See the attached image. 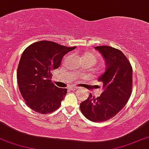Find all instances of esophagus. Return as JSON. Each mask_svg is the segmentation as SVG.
Instances as JSON below:
<instances>
[{
    "mask_svg": "<svg viewBox=\"0 0 149 149\" xmlns=\"http://www.w3.org/2000/svg\"><path fill=\"white\" fill-rule=\"evenodd\" d=\"M76 89H77V88H76V87H70V88H69V90H70V91H76Z\"/></svg>",
    "mask_w": 149,
    "mask_h": 149,
    "instance_id": "1",
    "label": "esophagus"
}]
</instances>
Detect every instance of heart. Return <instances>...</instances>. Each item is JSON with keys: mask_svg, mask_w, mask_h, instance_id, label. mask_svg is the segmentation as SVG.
I'll use <instances>...</instances> for the list:
<instances>
[{"mask_svg": "<svg viewBox=\"0 0 149 149\" xmlns=\"http://www.w3.org/2000/svg\"><path fill=\"white\" fill-rule=\"evenodd\" d=\"M81 58L83 61V63L89 64L91 66L94 65L97 62V56L96 55V54L91 52H85L82 56Z\"/></svg>", "mask_w": 149, "mask_h": 149, "instance_id": "b5f03b06", "label": "heart"}]
</instances>
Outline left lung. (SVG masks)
I'll use <instances>...</instances> for the list:
<instances>
[{"instance_id":"obj_1","label":"left lung","mask_w":149,"mask_h":149,"mask_svg":"<svg viewBox=\"0 0 149 149\" xmlns=\"http://www.w3.org/2000/svg\"><path fill=\"white\" fill-rule=\"evenodd\" d=\"M105 61V71L98 77L103 91L97 98L90 93L80 103L82 114L92 122L107 121L118 113L129 101L132 90L133 70L121 51L109 46L95 47Z\"/></svg>"}]
</instances>
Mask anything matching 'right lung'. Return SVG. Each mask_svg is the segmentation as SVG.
Segmentation results:
<instances>
[{"label": "right lung", "instance_id": "add662e5", "mask_svg": "<svg viewBox=\"0 0 149 149\" xmlns=\"http://www.w3.org/2000/svg\"><path fill=\"white\" fill-rule=\"evenodd\" d=\"M76 48L41 40L24 51L17 69V80L20 93L30 109L47 114L59 108L67 89L54 85L52 73L60 67L63 56Z\"/></svg>", "mask_w": 149, "mask_h": 149}]
</instances>
